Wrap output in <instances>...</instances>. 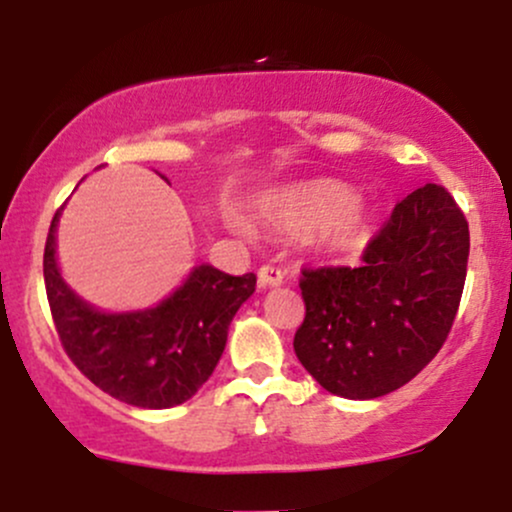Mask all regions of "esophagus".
Listing matches in <instances>:
<instances>
[{"label":"esophagus","mask_w":512,"mask_h":512,"mask_svg":"<svg viewBox=\"0 0 512 512\" xmlns=\"http://www.w3.org/2000/svg\"><path fill=\"white\" fill-rule=\"evenodd\" d=\"M257 281H260L262 289H267V286H279L284 284V272H281L279 267H274V264H262L260 272H257Z\"/></svg>","instance_id":"1"}]
</instances>
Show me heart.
Listing matches in <instances>:
<instances>
[{"label":"heart","mask_w":512,"mask_h":512,"mask_svg":"<svg viewBox=\"0 0 512 512\" xmlns=\"http://www.w3.org/2000/svg\"><path fill=\"white\" fill-rule=\"evenodd\" d=\"M356 195L337 180H313L269 199V211L281 226L301 236L330 231V245L351 255L368 238L363 216L354 209Z\"/></svg>","instance_id":"heart-1"}]
</instances>
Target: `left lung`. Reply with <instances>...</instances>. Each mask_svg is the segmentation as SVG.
Segmentation results:
<instances>
[{
    "mask_svg": "<svg viewBox=\"0 0 512 512\" xmlns=\"http://www.w3.org/2000/svg\"><path fill=\"white\" fill-rule=\"evenodd\" d=\"M469 226L443 185L395 204L358 267H305L298 361L332 395L375 399L407 385L448 339L464 289Z\"/></svg>",
    "mask_w": 512,
    "mask_h": 512,
    "instance_id": "obj_1",
    "label": "left lung"
}]
</instances>
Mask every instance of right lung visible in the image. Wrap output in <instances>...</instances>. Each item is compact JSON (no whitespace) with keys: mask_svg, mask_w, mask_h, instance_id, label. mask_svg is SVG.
Segmentation results:
<instances>
[{"mask_svg":"<svg viewBox=\"0 0 512 512\" xmlns=\"http://www.w3.org/2000/svg\"><path fill=\"white\" fill-rule=\"evenodd\" d=\"M57 219L60 209L45 240L43 274L55 330L74 366L132 407L187 402L214 373L228 325L255 291L257 276H231L202 264L156 308L101 313L64 284L55 260Z\"/></svg>","mask_w":512,"mask_h":512,"instance_id":"add662e5","label":"right lung"}]
</instances>
